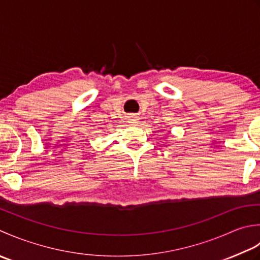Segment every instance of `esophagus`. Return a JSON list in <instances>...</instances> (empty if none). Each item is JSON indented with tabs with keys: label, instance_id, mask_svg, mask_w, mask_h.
<instances>
[{
	"label": "esophagus",
	"instance_id": "1",
	"mask_svg": "<svg viewBox=\"0 0 260 260\" xmlns=\"http://www.w3.org/2000/svg\"><path fill=\"white\" fill-rule=\"evenodd\" d=\"M128 121H129V123H132V124H137L138 122H139V119H138L136 115H130L129 118H128Z\"/></svg>",
	"mask_w": 260,
	"mask_h": 260
}]
</instances>
